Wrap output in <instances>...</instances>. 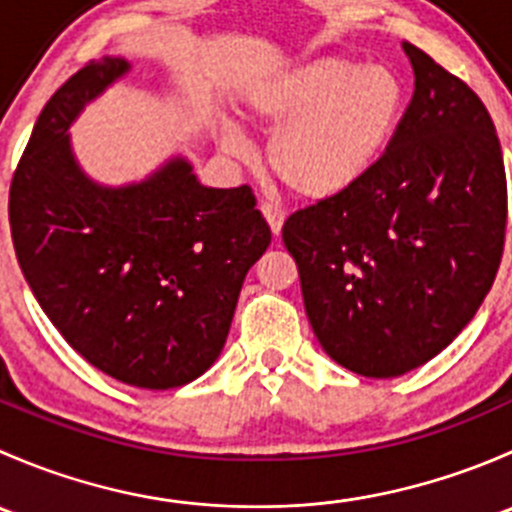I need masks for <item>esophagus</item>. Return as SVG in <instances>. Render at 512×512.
I'll return each mask as SVG.
<instances>
[{
  "label": "esophagus",
  "mask_w": 512,
  "mask_h": 512,
  "mask_svg": "<svg viewBox=\"0 0 512 512\" xmlns=\"http://www.w3.org/2000/svg\"><path fill=\"white\" fill-rule=\"evenodd\" d=\"M262 215H265V220H267V225H270V230H272V235H280L282 232V223H285V213H282L280 208H277V205H270V203H262Z\"/></svg>",
  "instance_id": "1"
}]
</instances>
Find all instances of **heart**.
<instances>
[{"mask_svg":"<svg viewBox=\"0 0 512 512\" xmlns=\"http://www.w3.org/2000/svg\"><path fill=\"white\" fill-rule=\"evenodd\" d=\"M406 86L394 69L322 56L260 81L247 113L265 131L267 165L304 200H332L374 170L404 118ZM223 151L247 160L235 121L220 126Z\"/></svg>","mask_w":512,"mask_h":512,"instance_id":"b5f03b06","label":"heart"}]
</instances>
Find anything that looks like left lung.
Returning a JSON list of instances; mask_svg holds the SVG:
<instances>
[{
  "label": "left lung",
  "instance_id": "obj_1",
  "mask_svg": "<svg viewBox=\"0 0 512 512\" xmlns=\"http://www.w3.org/2000/svg\"><path fill=\"white\" fill-rule=\"evenodd\" d=\"M401 49L416 89L384 156L282 227L314 337L369 379L418 369L468 327L493 287L508 215L483 101L414 44Z\"/></svg>",
  "mask_w": 512,
  "mask_h": 512
}]
</instances>
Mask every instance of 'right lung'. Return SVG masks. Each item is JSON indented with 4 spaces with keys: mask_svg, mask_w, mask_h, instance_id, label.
Masks as SVG:
<instances>
[{
    "mask_svg": "<svg viewBox=\"0 0 512 512\" xmlns=\"http://www.w3.org/2000/svg\"><path fill=\"white\" fill-rule=\"evenodd\" d=\"M128 74L131 61L103 56L49 98L14 173L9 225L24 280L76 352L128 386L175 389L218 361L272 232L247 185L208 188L185 156L123 185L81 168L69 128Z\"/></svg>",
    "mask_w": 512,
    "mask_h": 512,
    "instance_id": "right-lung-1",
    "label": "right lung"
}]
</instances>
